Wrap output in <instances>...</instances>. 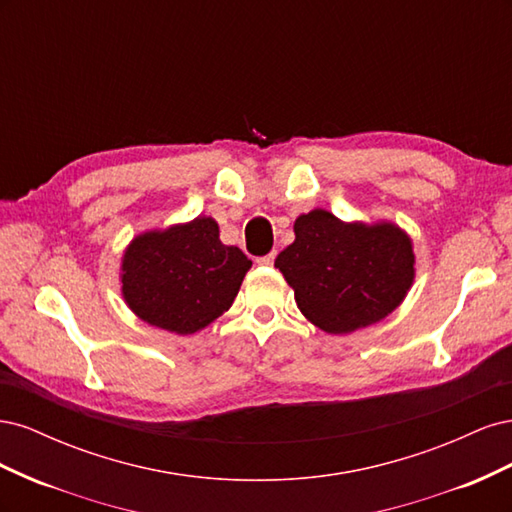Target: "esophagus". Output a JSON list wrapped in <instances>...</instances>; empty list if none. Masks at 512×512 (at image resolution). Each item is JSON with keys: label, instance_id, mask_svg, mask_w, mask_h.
Segmentation results:
<instances>
[{"label": "esophagus", "instance_id": "1", "mask_svg": "<svg viewBox=\"0 0 512 512\" xmlns=\"http://www.w3.org/2000/svg\"><path fill=\"white\" fill-rule=\"evenodd\" d=\"M273 260H275V252H269V254H265V256L256 258V262H258V265H262V267H271Z\"/></svg>", "mask_w": 512, "mask_h": 512}]
</instances>
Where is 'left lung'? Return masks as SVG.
<instances>
[{
    "label": "left lung",
    "instance_id": "1",
    "mask_svg": "<svg viewBox=\"0 0 512 512\" xmlns=\"http://www.w3.org/2000/svg\"><path fill=\"white\" fill-rule=\"evenodd\" d=\"M301 314L344 335L389 316L414 280L412 241L395 224H346L314 209L294 222V243L275 258Z\"/></svg>",
    "mask_w": 512,
    "mask_h": 512
}]
</instances>
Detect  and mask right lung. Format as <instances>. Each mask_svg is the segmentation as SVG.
<instances>
[{
  "mask_svg": "<svg viewBox=\"0 0 512 512\" xmlns=\"http://www.w3.org/2000/svg\"><path fill=\"white\" fill-rule=\"evenodd\" d=\"M250 267L239 247L220 241L215 220L196 218L138 235L123 254L121 292L141 320L190 335L226 312Z\"/></svg>",
  "mask_w": 512,
  "mask_h": 512,
  "instance_id": "obj_1",
  "label": "right lung"
}]
</instances>
